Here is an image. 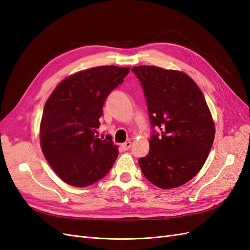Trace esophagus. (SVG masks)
<instances>
[{"instance_id":"1","label":"esophagus","mask_w":250,"mask_h":250,"mask_svg":"<svg viewBox=\"0 0 250 250\" xmlns=\"http://www.w3.org/2000/svg\"><path fill=\"white\" fill-rule=\"evenodd\" d=\"M130 147H131V142L130 141H127L126 143H123L122 145H121V148H122L124 151L130 149Z\"/></svg>"}]
</instances>
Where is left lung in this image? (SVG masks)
<instances>
[{
    "instance_id": "obj_1",
    "label": "left lung",
    "mask_w": 250,
    "mask_h": 250,
    "mask_svg": "<svg viewBox=\"0 0 250 250\" xmlns=\"http://www.w3.org/2000/svg\"><path fill=\"white\" fill-rule=\"evenodd\" d=\"M145 93L153 133L147 156L139 160L151 184L174 188L197 175L215 139V123L196 82L184 72L133 66ZM154 132V131H153Z\"/></svg>"
}]
</instances>
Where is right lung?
<instances>
[{
    "label": "right lung",
    "mask_w": 250,
    "mask_h": 250,
    "mask_svg": "<svg viewBox=\"0 0 250 250\" xmlns=\"http://www.w3.org/2000/svg\"><path fill=\"white\" fill-rule=\"evenodd\" d=\"M130 67L102 65L64 78L44 104L40 126L42 153L67 185L83 188L103 178L119 150L110 135L98 138L103 105Z\"/></svg>",
    "instance_id": "right-lung-1"
}]
</instances>
